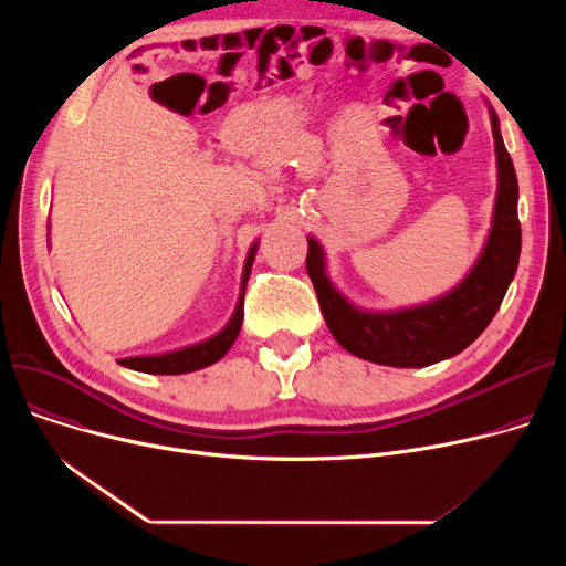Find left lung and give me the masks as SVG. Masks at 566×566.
I'll list each match as a JSON object with an SVG mask.
<instances>
[{
    "label": "left lung",
    "mask_w": 566,
    "mask_h": 566,
    "mask_svg": "<svg viewBox=\"0 0 566 566\" xmlns=\"http://www.w3.org/2000/svg\"><path fill=\"white\" fill-rule=\"evenodd\" d=\"M497 158L493 224L480 259L459 286L440 298L395 312H367L350 305L325 273V254L307 238V275L333 337L363 360L388 367H429L448 360L478 339L507 293L521 256L518 181L491 109Z\"/></svg>",
    "instance_id": "obj_1"
}]
</instances>
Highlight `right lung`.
Wrapping results in <instances>:
<instances>
[{"mask_svg":"<svg viewBox=\"0 0 566 566\" xmlns=\"http://www.w3.org/2000/svg\"><path fill=\"white\" fill-rule=\"evenodd\" d=\"M256 248L259 243H254L248 252L245 265H243V280H241V295H238V305L235 312L231 314L229 323L224 328L213 335L211 339L199 342L195 346H186L178 348L171 353H163V355H139V358H124L118 360L124 367L135 369V371H144V374H188V371H197L203 369L208 365L218 363L222 355L231 348V344L235 342L238 333H241L243 325V301H245V284L252 271V263L256 256Z\"/></svg>","mask_w":566,"mask_h":566,"instance_id":"right-lung-1","label":"right lung"}]
</instances>
